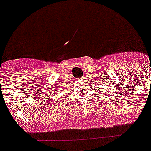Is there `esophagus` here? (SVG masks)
<instances>
[{
    "label": "esophagus",
    "mask_w": 151,
    "mask_h": 151,
    "mask_svg": "<svg viewBox=\"0 0 151 151\" xmlns=\"http://www.w3.org/2000/svg\"><path fill=\"white\" fill-rule=\"evenodd\" d=\"M81 80H82V78H81Z\"/></svg>",
    "instance_id": "esophagus-1"
}]
</instances>
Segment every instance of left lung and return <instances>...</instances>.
<instances>
[{"label": "left lung", "instance_id": "left-lung-1", "mask_svg": "<svg viewBox=\"0 0 151 151\" xmlns=\"http://www.w3.org/2000/svg\"><path fill=\"white\" fill-rule=\"evenodd\" d=\"M99 83H100V82H99ZM99 89H100V88H99ZM105 92H106V91H105Z\"/></svg>", "mask_w": 151, "mask_h": 151}]
</instances>
